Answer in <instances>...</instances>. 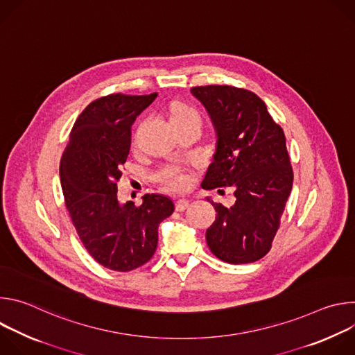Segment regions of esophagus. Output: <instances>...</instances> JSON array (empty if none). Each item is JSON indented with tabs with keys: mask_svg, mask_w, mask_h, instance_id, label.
<instances>
[{
	"mask_svg": "<svg viewBox=\"0 0 355 355\" xmlns=\"http://www.w3.org/2000/svg\"><path fill=\"white\" fill-rule=\"evenodd\" d=\"M188 207H189V200H187V199H178V200L175 202V209H177L178 212L185 211Z\"/></svg>",
	"mask_w": 355,
	"mask_h": 355,
	"instance_id": "obj_1",
	"label": "esophagus"
}]
</instances>
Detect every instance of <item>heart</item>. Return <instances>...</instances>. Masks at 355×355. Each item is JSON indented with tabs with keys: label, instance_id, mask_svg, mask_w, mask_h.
Returning <instances> with one entry per match:
<instances>
[{
	"label": "heart",
	"instance_id": "b5f03b06",
	"mask_svg": "<svg viewBox=\"0 0 355 355\" xmlns=\"http://www.w3.org/2000/svg\"><path fill=\"white\" fill-rule=\"evenodd\" d=\"M188 118H199L196 111L192 110L191 107L185 105V104H173L171 105V110H170V119L171 122L174 121H180V119H188ZM163 182L167 185V188L173 189V191H178V189H182L187 182H188V178L184 173H181L180 170H175V168H170L167 170L164 174H163Z\"/></svg>",
	"mask_w": 355,
	"mask_h": 355
}]
</instances>
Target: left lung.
Instances as JSON below:
<instances>
[{
    "mask_svg": "<svg viewBox=\"0 0 355 355\" xmlns=\"http://www.w3.org/2000/svg\"><path fill=\"white\" fill-rule=\"evenodd\" d=\"M191 94L207 110L216 136L200 185L230 187L236 198L229 208L208 198L218 212L205 234L208 247L225 263H254L270 251L292 189L285 135L254 92L207 85Z\"/></svg>",
    "mask_w": 355,
    "mask_h": 355,
    "instance_id": "left-lung-1",
    "label": "left lung"
}]
</instances>
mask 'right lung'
I'll return each mask as SVG.
<instances>
[{
  "mask_svg": "<svg viewBox=\"0 0 355 355\" xmlns=\"http://www.w3.org/2000/svg\"><path fill=\"white\" fill-rule=\"evenodd\" d=\"M156 98L157 92L95 99L77 118L60 162L66 207L80 240L112 271H132L153 257L159 226L174 212V202L160 193L144 195L140 207L118 199L130 128Z\"/></svg>",
  "mask_w": 355,
  "mask_h": 355,
  "instance_id": "1",
  "label": "right lung"
}]
</instances>
